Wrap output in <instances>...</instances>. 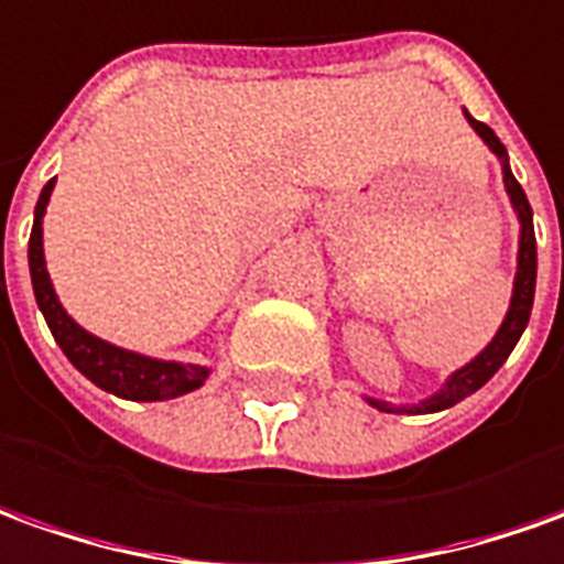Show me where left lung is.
I'll return each instance as SVG.
<instances>
[{"mask_svg": "<svg viewBox=\"0 0 564 564\" xmlns=\"http://www.w3.org/2000/svg\"><path fill=\"white\" fill-rule=\"evenodd\" d=\"M469 128L482 138V143L491 150L500 162V174H503V189L510 196L512 212H516V220H519V254H516V279H512V297L510 310L500 322L497 334L488 340V347L473 356L467 365H460L457 371H452L445 383L438 387L436 393H430L421 402H411V405H395V402H383V399H375V395H365V402L378 411H387V414H436V411H445V408L464 402L467 395H473L476 390H482L488 380L495 378L497 368L510 359L512 347L519 344V337L525 332L528 319H531V304H534V282H538V242H534V215H531V205H528L525 189L519 186V181L512 177L510 156H507V147L497 141V134L485 122H476L467 110Z\"/></svg>", "mask_w": 564, "mask_h": 564, "instance_id": "obj_1", "label": "left lung"}]
</instances>
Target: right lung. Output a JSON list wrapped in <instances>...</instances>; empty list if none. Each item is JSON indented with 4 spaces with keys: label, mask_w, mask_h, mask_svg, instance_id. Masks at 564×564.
I'll return each instance as SVG.
<instances>
[{
    "label": "right lung",
    "mask_w": 564,
    "mask_h": 564,
    "mask_svg": "<svg viewBox=\"0 0 564 564\" xmlns=\"http://www.w3.org/2000/svg\"><path fill=\"white\" fill-rule=\"evenodd\" d=\"M54 181L42 186L36 202V215H33V232H30V279H33V294L42 310V316L52 328L57 347L64 349L73 368L91 380L95 387L107 390V393L119 395V399H131V402H165V399H177V395L199 390L208 380L212 368L196 362H174V359H153L134 349L116 347L110 340L97 337V334L85 332L79 322L69 316L57 291L52 285V275L45 267V245H42V217L48 208V199L54 193Z\"/></svg>",
    "instance_id": "obj_1"
}]
</instances>
